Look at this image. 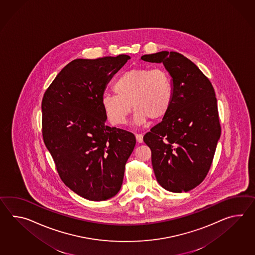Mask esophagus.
Here are the masks:
<instances>
[{
    "instance_id": "34e87169",
    "label": "esophagus",
    "mask_w": 255,
    "mask_h": 255,
    "mask_svg": "<svg viewBox=\"0 0 255 255\" xmlns=\"http://www.w3.org/2000/svg\"><path fill=\"white\" fill-rule=\"evenodd\" d=\"M135 137L136 141H138L139 143L142 142V134H141V133H137V134H135Z\"/></svg>"
}]
</instances>
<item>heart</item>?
Masks as SVG:
<instances>
[{"instance_id":"b5f03b06","label":"heart","mask_w":255,"mask_h":255,"mask_svg":"<svg viewBox=\"0 0 255 255\" xmlns=\"http://www.w3.org/2000/svg\"><path fill=\"white\" fill-rule=\"evenodd\" d=\"M116 94H104L102 107L115 125H124L131 110L134 123L143 125L149 118L158 120L168 113L173 102L169 74L163 68H137L125 71L115 80Z\"/></svg>"}]
</instances>
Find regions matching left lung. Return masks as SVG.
Segmentation results:
<instances>
[{
	"instance_id": "1",
	"label": "left lung",
	"mask_w": 255,
	"mask_h": 255,
	"mask_svg": "<svg viewBox=\"0 0 255 255\" xmlns=\"http://www.w3.org/2000/svg\"><path fill=\"white\" fill-rule=\"evenodd\" d=\"M171 76L173 102L161 123L143 136L156 180L170 192H187L207 176L221 137L215 91L201 70L177 52L144 55Z\"/></svg>"
}]
</instances>
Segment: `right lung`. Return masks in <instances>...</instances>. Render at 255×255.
I'll return each mask as SVG.
<instances>
[{
	"instance_id": "add662e5",
	"label": "right lung",
	"mask_w": 255,
	"mask_h": 255,
	"mask_svg": "<svg viewBox=\"0 0 255 255\" xmlns=\"http://www.w3.org/2000/svg\"><path fill=\"white\" fill-rule=\"evenodd\" d=\"M130 58L75 59L43 97V138L58 175L73 192L92 201L119 192L135 146L131 132L106 125L102 102L108 83Z\"/></svg>"
}]
</instances>
